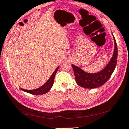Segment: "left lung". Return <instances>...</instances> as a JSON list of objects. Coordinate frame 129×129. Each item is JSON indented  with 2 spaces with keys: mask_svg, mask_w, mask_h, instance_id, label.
I'll return each mask as SVG.
<instances>
[{
  "mask_svg": "<svg viewBox=\"0 0 129 129\" xmlns=\"http://www.w3.org/2000/svg\"><path fill=\"white\" fill-rule=\"evenodd\" d=\"M114 50L113 55L106 67L96 73H88L81 68L72 64L76 82L80 86L85 88H94L106 83L114 71L117 59V45L114 37Z\"/></svg>",
  "mask_w": 129,
  "mask_h": 129,
  "instance_id": "1",
  "label": "left lung"
}]
</instances>
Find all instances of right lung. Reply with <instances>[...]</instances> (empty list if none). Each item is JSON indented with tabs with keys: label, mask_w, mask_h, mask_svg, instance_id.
I'll list each match as a JSON object with an SVG mask.
<instances>
[{
	"label": "right lung",
	"mask_w": 129,
	"mask_h": 129,
	"mask_svg": "<svg viewBox=\"0 0 129 129\" xmlns=\"http://www.w3.org/2000/svg\"><path fill=\"white\" fill-rule=\"evenodd\" d=\"M58 68H59V67H58L56 68V69L55 70L52 75H51L50 78H49V80H48L44 85H42L41 87H39V88L31 90H25V89L23 88H21V90H23V91L28 92V93L31 94H34V95H41V94H46L51 90V88H52L53 84H54V82L55 76V74L56 72L58 71Z\"/></svg>",
	"instance_id": "add662e5"
}]
</instances>
